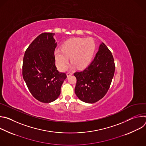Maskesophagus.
<instances>
[{
	"label": "esophagus",
	"instance_id": "esophagus-1",
	"mask_svg": "<svg viewBox=\"0 0 146 146\" xmlns=\"http://www.w3.org/2000/svg\"><path fill=\"white\" fill-rule=\"evenodd\" d=\"M72 72H68L67 73V76L68 77H69V76H70V75H72Z\"/></svg>",
	"mask_w": 146,
	"mask_h": 146
}]
</instances>
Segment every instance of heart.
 <instances>
[{
  "mask_svg": "<svg viewBox=\"0 0 146 146\" xmlns=\"http://www.w3.org/2000/svg\"><path fill=\"white\" fill-rule=\"evenodd\" d=\"M95 50V43L90 38H73L68 40L54 51L57 67L64 69L67 65L69 57L73 66L78 69L86 68L92 60Z\"/></svg>",
  "mask_w": 146,
  "mask_h": 146,
  "instance_id": "b5f03b06",
  "label": "heart"
}]
</instances>
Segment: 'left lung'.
Instances as JSON below:
<instances>
[{"instance_id": "left-lung-1", "label": "left lung", "mask_w": 146, "mask_h": 146, "mask_svg": "<svg viewBox=\"0 0 146 146\" xmlns=\"http://www.w3.org/2000/svg\"><path fill=\"white\" fill-rule=\"evenodd\" d=\"M114 72L113 56L102 43L91 64L84 70L74 73L77 79L76 95L82 102L88 103L98 102L108 92Z\"/></svg>"}]
</instances>
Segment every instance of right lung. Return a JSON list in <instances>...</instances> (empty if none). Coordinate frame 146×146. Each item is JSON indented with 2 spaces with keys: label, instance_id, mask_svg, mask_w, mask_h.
<instances>
[{
  "label": "right lung",
  "instance_id": "1",
  "mask_svg": "<svg viewBox=\"0 0 146 146\" xmlns=\"http://www.w3.org/2000/svg\"><path fill=\"white\" fill-rule=\"evenodd\" d=\"M54 35L44 32L38 35L27 48L23 59V76L29 91L35 99L46 103L58 98L67 77L55 64Z\"/></svg>",
  "mask_w": 146,
  "mask_h": 146
}]
</instances>
